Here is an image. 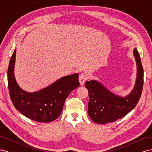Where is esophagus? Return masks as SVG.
Instances as JSON below:
<instances>
[{"label": "esophagus", "instance_id": "1", "mask_svg": "<svg viewBox=\"0 0 152 152\" xmlns=\"http://www.w3.org/2000/svg\"><path fill=\"white\" fill-rule=\"evenodd\" d=\"M88 79L87 77V75L85 73H81V74L79 75V82L80 85H83L85 82Z\"/></svg>", "mask_w": 152, "mask_h": 152}]
</instances>
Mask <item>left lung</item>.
<instances>
[{
    "label": "left lung",
    "instance_id": "8db88e82",
    "mask_svg": "<svg viewBox=\"0 0 152 152\" xmlns=\"http://www.w3.org/2000/svg\"><path fill=\"white\" fill-rule=\"evenodd\" d=\"M133 54L136 61L137 78L134 88L126 97L114 94L96 80L86 82L89 91L88 114L93 122L104 124L116 121L126 116L138 103L143 87V68L136 48Z\"/></svg>",
    "mask_w": 152,
    "mask_h": 152
}]
</instances>
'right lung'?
<instances>
[{"mask_svg":"<svg viewBox=\"0 0 152 152\" xmlns=\"http://www.w3.org/2000/svg\"><path fill=\"white\" fill-rule=\"evenodd\" d=\"M16 50L10 59L7 70L8 89L15 107L25 116L40 122H50L56 119L62 112L69 94L79 87V74L67 75L51 85L35 93L22 90L17 84L15 75Z\"/></svg>","mask_w":152,"mask_h":152,"instance_id":"obj_1","label":"right lung"}]
</instances>
